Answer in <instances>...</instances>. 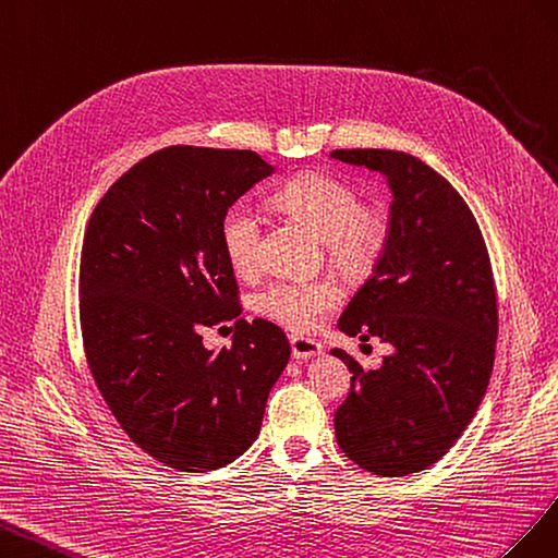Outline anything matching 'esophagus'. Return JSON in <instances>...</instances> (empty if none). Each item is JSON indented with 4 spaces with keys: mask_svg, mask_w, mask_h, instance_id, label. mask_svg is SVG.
<instances>
[{
    "mask_svg": "<svg viewBox=\"0 0 558 558\" xmlns=\"http://www.w3.org/2000/svg\"><path fill=\"white\" fill-rule=\"evenodd\" d=\"M290 345H292V357H296V360H308L313 355H320L323 353V345L320 343H317L315 339L299 337V333H292Z\"/></svg>",
    "mask_w": 558,
    "mask_h": 558,
    "instance_id": "34e87169",
    "label": "esophagus"
}]
</instances>
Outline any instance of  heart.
Instances as JSON below:
<instances>
[{"label":"heart","instance_id":"b5f03b06","mask_svg":"<svg viewBox=\"0 0 558 558\" xmlns=\"http://www.w3.org/2000/svg\"><path fill=\"white\" fill-rule=\"evenodd\" d=\"M280 205L301 217L329 243L333 259L345 266L369 262L386 238V219L362 205L353 184L325 172L301 174L280 189ZM264 215L241 198L219 217V243L235 274L250 276L262 264ZM331 278H278L254 296V308L294 331H313L341 304Z\"/></svg>","mask_w":558,"mask_h":558}]
</instances>
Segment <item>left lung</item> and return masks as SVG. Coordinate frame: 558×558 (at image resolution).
Returning <instances> with one entry per match:
<instances>
[{"mask_svg":"<svg viewBox=\"0 0 558 558\" xmlns=\"http://www.w3.org/2000/svg\"><path fill=\"white\" fill-rule=\"evenodd\" d=\"M331 156L384 172L392 189L384 252L339 320L348 337H378L392 355L367 372L331 350L353 374L333 429L362 470L407 476L437 463L484 400L498 339L496 280L468 203L421 158L390 149Z\"/></svg>","mask_w":558,"mask_h":558,"instance_id":"8db88e82","label":"left lung"}]
</instances>
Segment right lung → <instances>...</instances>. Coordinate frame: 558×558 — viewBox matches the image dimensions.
<instances>
[{"instance_id": "right-lung-1", "label": "right lung", "mask_w": 558, "mask_h": 558, "mask_svg": "<svg viewBox=\"0 0 558 558\" xmlns=\"http://www.w3.org/2000/svg\"><path fill=\"white\" fill-rule=\"evenodd\" d=\"M274 172L250 149L174 145L137 161L88 219L78 317L88 369L121 429L180 472L229 465L257 439L290 360L284 331L243 313L219 243L227 205ZM236 327L208 351L199 331Z\"/></svg>"}]
</instances>
